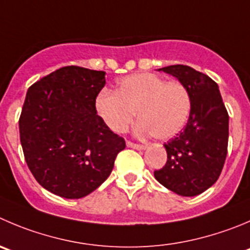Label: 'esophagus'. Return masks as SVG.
Returning a JSON list of instances; mask_svg holds the SVG:
<instances>
[{
    "label": "esophagus",
    "mask_w": 250,
    "mask_h": 250,
    "mask_svg": "<svg viewBox=\"0 0 250 250\" xmlns=\"http://www.w3.org/2000/svg\"><path fill=\"white\" fill-rule=\"evenodd\" d=\"M126 145H127V147H131V148H135V149H145V148H146V146H144V145L134 144V142H131V141H127Z\"/></svg>",
    "instance_id": "34e87169"
}]
</instances>
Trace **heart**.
<instances>
[{
	"mask_svg": "<svg viewBox=\"0 0 250 250\" xmlns=\"http://www.w3.org/2000/svg\"><path fill=\"white\" fill-rule=\"evenodd\" d=\"M96 109L106 126L116 134L125 132L136 113L137 134L169 140L187 125L191 113V97L184 83L166 81L154 73H137L121 78L115 93L102 91Z\"/></svg>",
	"mask_w": 250,
	"mask_h": 250,
	"instance_id": "1",
	"label": "heart"
}]
</instances>
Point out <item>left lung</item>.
I'll use <instances>...</instances> for the list:
<instances>
[{
	"instance_id": "left-lung-1",
	"label": "left lung",
	"mask_w": 250,
	"mask_h": 250,
	"mask_svg": "<svg viewBox=\"0 0 250 250\" xmlns=\"http://www.w3.org/2000/svg\"><path fill=\"white\" fill-rule=\"evenodd\" d=\"M184 83L191 113L180 134L166 142L167 163L154 170L163 187L182 196H195L217 182L228 146V113L217 83L185 65L159 68Z\"/></svg>"
}]
</instances>
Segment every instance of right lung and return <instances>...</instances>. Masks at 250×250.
Segmentation results:
<instances>
[{"label":"right lung","mask_w":250,"mask_h":250,"mask_svg":"<svg viewBox=\"0 0 250 250\" xmlns=\"http://www.w3.org/2000/svg\"><path fill=\"white\" fill-rule=\"evenodd\" d=\"M105 72L80 66L54 71L29 87L20 118L25 162L52 194L80 199L105 182L125 140L97 114Z\"/></svg>","instance_id":"1"}]
</instances>
